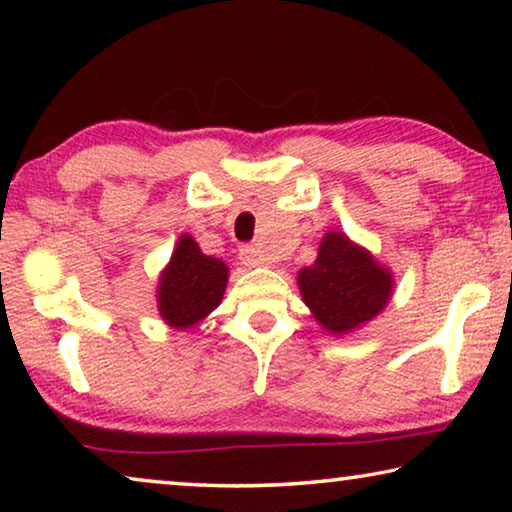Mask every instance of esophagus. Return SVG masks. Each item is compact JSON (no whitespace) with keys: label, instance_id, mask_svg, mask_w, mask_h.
Wrapping results in <instances>:
<instances>
[{"label":"esophagus","instance_id":"esophagus-1","mask_svg":"<svg viewBox=\"0 0 512 512\" xmlns=\"http://www.w3.org/2000/svg\"><path fill=\"white\" fill-rule=\"evenodd\" d=\"M239 259L241 264L246 266H268V257L264 255V250H259L257 246H241Z\"/></svg>","mask_w":512,"mask_h":512}]
</instances>
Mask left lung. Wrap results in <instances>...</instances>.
Segmentation results:
<instances>
[{
    "label": "left lung",
    "instance_id": "obj_1",
    "mask_svg": "<svg viewBox=\"0 0 512 512\" xmlns=\"http://www.w3.org/2000/svg\"><path fill=\"white\" fill-rule=\"evenodd\" d=\"M302 300L327 332L345 334L366 323L391 298V273L341 232H329L314 266L298 275Z\"/></svg>",
    "mask_w": 512,
    "mask_h": 512
}]
</instances>
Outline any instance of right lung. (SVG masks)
Instances as JSON below:
<instances>
[{"mask_svg":"<svg viewBox=\"0 0 512 512\" xmlns=\"http://www.w3.org/2000/svg\"><path fill=\"white\" fill-rule=\"evenodd\" d=\"M228 266L203 255L192 237H180L167 271L160 277L158 307L169 325L187 329L219 307Z\"/></svg>","mask_w":512,"mask_h":512,"instance_id":"obj_1","label":"right lung"}]
</instances>
